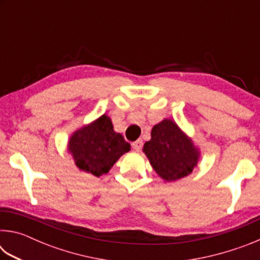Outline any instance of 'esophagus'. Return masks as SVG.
<instances>
[{"instance_id": "34e87169", "label": "esophagus", "mask_w": 260, "mask_h": 260, "mask_svg": "<svg viewBox=\"0 0 260 260\" xmlns=\"http://www.w3.org/2000/svg\"><path fill=\"white\" fill-rule=\"evenodd\" d=\"M142 146H143V142L141 140H138V141H135V142L132 143V147H133L135 151H140L141 149H142Z\"/></svg>"}]
</instances>
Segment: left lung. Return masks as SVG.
<instances>
[{
	"label": "left lung",
	"instance_id": "left-lung-1",
	"mask_svg": "<svg viewBox=\"0 0 260 260\" xmlns=\"http://www.w3.org/2000/svg\"><path fill=\"white\" fill-rule=\"evenodd\" d=\"M143 151L153 170L166 181H175L190 174L200 153L191 140L170 119L153 126L151 139L144 143Z\"/></svg>",
	"mask_w": 260,
	"mask_h": 260
}]
</instances>
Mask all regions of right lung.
Returning a JSON list of instances; mask_svg holds the SVG:
<instances>
[{
    "mask_svg": "<svg viewBox=\"0 0 260 260\" xmlns=\"http://www.w3.org/2000/svg\"><path fill=\"white\" fill-rule=\"evenodd\" d=\"M129 149L131 144L113 131L112 122L105 114L77 131L69 142V150L72 152L76 165L95 177L108 173Z\"/></svg>",
    "mask_w": 260,
    "mask_h": 260,
    "instance_id": "obj_1",
    "label": "right lung"
}]
</instances>
